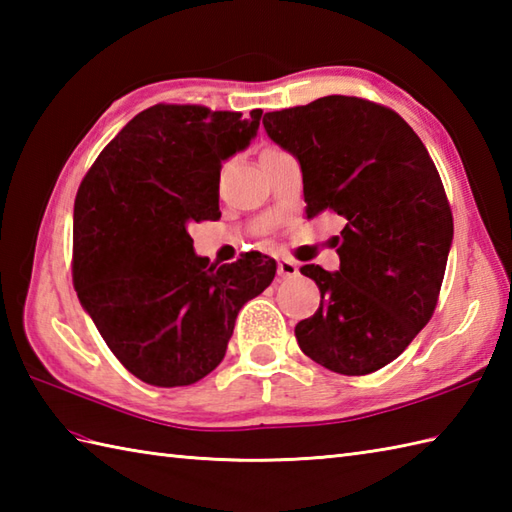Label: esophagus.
Instances as JSON below:
<instances>
[{
	"label": "esophagus",
	"mask_w": 512,
	"mask_h": 512,
	"mask_svg": "<svg viewBox=\"0 0 512 512\" xmlns=\"http://www.w3.org/2000/svg\"><path fill=\"white\" fill-rule=\"evenodd\" d=\"M277 273H279V277H297L299 266L288 257H279L277 259Z\"/></svg>",
	"instance_id": "esophagus-1"
}]
</instances>
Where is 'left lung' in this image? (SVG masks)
Segmentation results:
<instances>
[{
  "label": "left lung",
  "instance_id": "1",
  "mask_svg": "<svg viewBox=\"0 0 512 512\" xmlns=\"http://www.w3.org/2000/svg\"><path fill=\"white\" fill-rule=\"evenodd\" d=\"M264 127L299 160L306 215L345 222L339 270L301 268L321 303L297 323V343L330 372L372 374L405 352L438 306L453 242L440 173L394 110L358 96L268 112Z\"/></svg>",
  "mask_w": 512,
  "mask_h": 512
}]
</instances>
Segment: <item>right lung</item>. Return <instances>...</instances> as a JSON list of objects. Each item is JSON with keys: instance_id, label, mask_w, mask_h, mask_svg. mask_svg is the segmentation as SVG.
<instances>
[{"instance_id": "obj_1", "label": "right lung", "mask_w": 512, "mask_h": 512, "mask_svg": "<svg viewBox=\"0 0 512 512\" xmlns=\"http://www.w3.org/2000/svg\"><path fill=\"white\" fill-rule=\"evenodd\" d=\"M262 110L154 105L107 145L76 193L72 279L81 306L127 372L147 385L198 383L222 363L237 312L277 264L193 253L191 222L220 220L222 162L255 138Z\"/></svg>"}]
</instances>
